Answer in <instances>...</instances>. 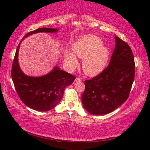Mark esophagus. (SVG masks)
<instances>
[{"label": "esophagus", "instance_id": "obj_1", "mask_svg": "<svg viewBox=\"0 0 150 150\" xmlns=\"http://www.w3.org/2000/svg\"><path fill=\"white\" fill-rule=\"evenodd\" d=\"M81 81V79H80V78H79V77H77L75 79V82H80Z\"/></svg>", "mask_w": 150, "mask_h": 150}]
</instances>
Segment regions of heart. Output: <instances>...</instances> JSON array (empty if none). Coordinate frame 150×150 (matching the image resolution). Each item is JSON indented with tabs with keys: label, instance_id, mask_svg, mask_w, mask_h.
I'll list each match as a JSON object with an SVG mask.
<instances>
[{
	"label": "heart",
	"instance_id": "b5f03b06",
	"mask_svg": "<svg viewBox=\"0 0 150 150\" xmlns=\"http://www.w3.org/2000/svg\"><path fill=\"white\" fill-rule=\"evenodd\" d=\"M73 52H66L64 59L69 69L78 66L75 56L82 59V69L86 74L95 76L103 71L110 58V51L103 45L102 40L93 35H84L75 41L72 46Z\"/></svg>",
	"mask_w": 150,
	"mask_h": 150
}]
</instances>
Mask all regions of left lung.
I'll return each instance as SVG.
<instances>
[{
	"label": "left lung",
	"instance_id": "left-lung-1",
	"mask_svg": "<svg viewBox=\"0 0 150 150\" xmlns=\"http://www.w3.org/2000/svg\"><path fill=\"white\" fill-rule=\"evenodd\" d=\"M109 65L97 77L86 81L82 95L89 113L103 115L112 112L128 99L135 76L134 57L130 47L117 36Z\"/></svg>",
	"mask_w": 150,
	"mask_h": 150
}]
</instances>
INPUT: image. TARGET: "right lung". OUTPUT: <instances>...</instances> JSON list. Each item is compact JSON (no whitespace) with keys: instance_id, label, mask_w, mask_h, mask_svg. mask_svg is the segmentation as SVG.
<instances>
[{"instance_id":"add662e5","label":"right lung","mask_w":150,"mask_h":150,"mask_svg":"<svg viewBox=\"0 0 150 150\" xmlns=\"http://www.w3.org/2000/svg\"><path fill=\"white\" fill-rule=\"evenodd\" d=\"M55 28H41L28 33L19 43L16 50L11 69V78L16 91L26 106L39 111L52 110L62 100L66 86L71 85L75 77L55 66L53 69L40 77L25 74L18 64V52L21 43L31 35L40 32L57 33Z\"/></svg>"}]
</instances>
